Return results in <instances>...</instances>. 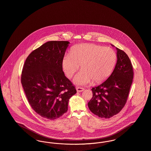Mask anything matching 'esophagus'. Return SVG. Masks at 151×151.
I'll return each instance as SVG.
<instances>
[{"label":"esophagus","mask_w":151,"mask_h":151,"mask_svg":"<svg viewBox=\"0 0 151 151\" xmlns=\"http://www.w3.org/2000/svg\"><path fill=\"white\" fill-rule=\"evenodd\" d=\"M76 90L78 92H82L84 90V88L81 87H76Z\"/></svg>","instance_id":"34e87169"}]
</instances>
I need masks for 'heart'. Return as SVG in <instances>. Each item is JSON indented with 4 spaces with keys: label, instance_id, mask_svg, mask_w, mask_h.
I'll use <instances>...</instances> for the list:
<instances>
[{
    "label": "heart",
    "instance_id": "obj_1",
    "mask_svg": "<svg viewBox=\"0 0 151 151\" xmlns=\"http://www.w3.org/2000/svg\"><path fill=\"white\" fill-rule=\"evenodd\" d=\"M117 61L115 51L110 47L93 43L75 46L65 54L61 65L68 78L73 77L81 65L82 70L78 73L74 81L79 84L100 83L111 75Z\"/></svg>",
    "mask_w": 151,
    "mask_h": 151
}]
</instances>
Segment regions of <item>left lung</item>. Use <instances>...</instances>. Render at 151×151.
<instances>
[{
	"instance_id": "8db88e82",
	"label": "left lung",
	"mask_w": 151,
	"mask_h": 151,
	"mask_svg": "<svg viewBox=\"0 0 151 151\" xmlns=\"http://www.w3.org/2000/svg\"><path fill=\"white\" fill-rule=\"evenodd\" d=\"M117 49V63L111 76L91 88L93 97L88 103L92 113L101 118L116 115L124 106L133 82L134 71L131 61L124 51Z\"/></svg>"
}]
</instances>
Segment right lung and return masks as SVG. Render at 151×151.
Segmentation results:
<instances>
[{
	"label": "right lung",
	"mask_w": 151,
	"mask_h": 151,
	"mask_svg": "<svg viewBox=\"0 0 151 151\" xmlns=\"http://www.w3.org/2000/svg\"><path fill=\"white\" fill-rule=\"evenodd\" d=\"M69 43H45L29 54L22 70L21 82L29 104L36 114L49 120L66 113L69 99L76 93L61 65Z\"/></svg>",
	"instance_id": "add662e5"
}]
</instances>
